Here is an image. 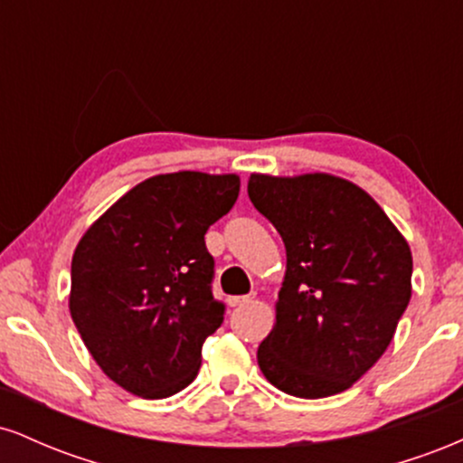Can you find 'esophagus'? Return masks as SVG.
<instances>
[{
  "instance_id": "esophagus-1",
  "label": "esophagus",
  "mask_w": 463,
  "mask_h": 463,
  "mask_svg": "<svg viewBox=\"0 0 463 463\" xmlns=\"http://www.w3.org/2000/svg\"><path fill=\"white\" fill-rule=\"evenodd\" d=\"M252 300H254V294L232 296V298H228V305H231V307H243V305H248V302H252Z\"/></svg>"
}]
</instances>
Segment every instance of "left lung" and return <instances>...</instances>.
Here are the masks:
<instances>
[{"mask_svg": "<svg viewBox=\"0 0 463 463\" xmlns=\"http://www.w3.org/2000/svg\"><path fill=\"white\" fill-rule=\"evenodd\" d=\"M248 195L287 252L259 368L285 394H339L381 359L407 309V239L368 191L333 174H250Z\"/></svg>", "mask_w": 463, "mask_h": 463, "instance_id": "1", "label": "left lung"}]
</instances>
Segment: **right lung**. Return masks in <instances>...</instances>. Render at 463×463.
<instances>
[{
  "label": "right lung",
  "instance_id": "1",
  "mask_svg": "<svg viewBox=\"0 0 463 463\" xmlns=\"http://www.w3.org/2000/svg\"><path fill=\"white\" fill-rule=\"evenodd\" d=\"M237 195V174H158L78 241L69 311L95 364L130 394L167 398L198 376L202 344L226 311L204 235Z\"/></svg>",
  "mask_w": 463,
  "mask_h": 463
}]
</instances>
